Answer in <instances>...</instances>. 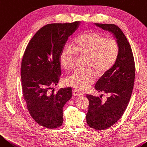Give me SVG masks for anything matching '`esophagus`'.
Wrapping results in <instances>:
<instances>
[{
	"label": "esophagus",
	"mask_w": 147,
	"mask_h": 147,
	"mask_svg": "<svg viewBox=\"0 0 147 147\" xmlns=\"http://www.w3.org/2000/svg\"><path fill=\"white\" fill-rule=\"evenodd\" d=\"M72 95H73L74 96H79L82 95V93L80 92L78 90L74 89L73 90H72Z\"/></svg>",
	"instance_id": "1"
}]
</instances>
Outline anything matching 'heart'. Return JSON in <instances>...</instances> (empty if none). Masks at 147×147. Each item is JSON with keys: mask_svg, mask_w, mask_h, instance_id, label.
Masks as SVG:
<instances>
[{"mask_svg": "<svg viewBox=\"0 0 147 147\" xmlns=\"http://www.w3.org/2000/svg\"><path fill=\"white\" fill-rule=\"evenodd\" d=\"M119 53V44L114 38H107L103 34L92 30L81 34L72 46L64 45L59 61L62 68L69 70L75 66L78 55L85 56L86 69L74 71L66 77L65 82L77 90H86L95 80L92 69L98 76L104 75L114 66Z\"/></svg>", "mask_w": 147, "mask_h": 147, "instance_id": "obj_1", "label": "heart"}]
</instances>
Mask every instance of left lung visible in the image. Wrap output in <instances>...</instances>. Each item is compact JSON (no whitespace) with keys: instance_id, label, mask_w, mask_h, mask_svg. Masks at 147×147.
<instances>
[{"instance_id":"obj_1","label":"left lung","mask_w":147,"mask_h":147,"mask_svg":"<svg viewBox=\"0 0 147 147\" xmlns=\"http://www.w3.org/2000/svg\"><path fill=\"white\" fill-rule=\"evenodd\" d=\"M112 32L120 47L119 56L114 66L103 75L95 85L100 97L86 95L89 100L86 123L90 128L103 130L121 119L130 100L135 80V62L130 45L121 28L114 24L95 23ZM108 96L103 101L102 96Z\"/></svg>"}]
</instances>
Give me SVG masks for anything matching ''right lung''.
I'll return each instance as SVG.
<instances>
[{
    "mask_svg": "<svg viewBox=\"0 0 147 147\" xmlns=\"http://www.w3.org/2000/svg\"><path fill=\"white\" fill-rule=\"evenodd\" d=\"M79 25V21L45 25L24 53L21 68L23 98L30 116L45 128H56L63 123V107L71 97V88L55 93L53 87L61 75L60 53Z\"/></svg>",
    "mask_w": 147,
    "mask_h": 147,
    "instance_id": "1",
    "label": "right lung"
}]
</instances>
